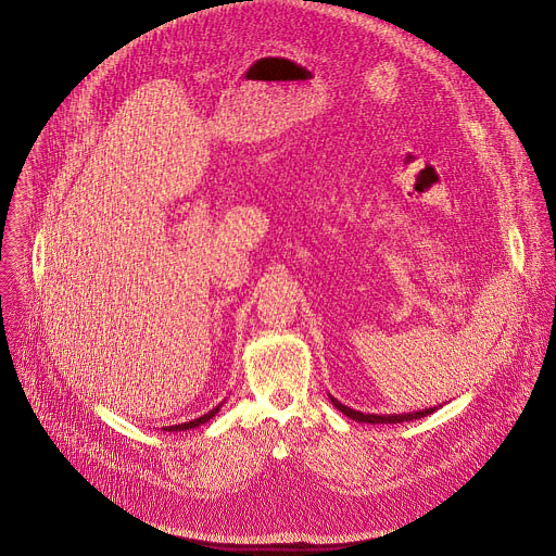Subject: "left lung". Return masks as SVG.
<instances>
[{
	"label": "left lung",
	"instance_id": "left-lung-1",
	"mask_svg": "<svg viewBox=\"0 0 556 556\" xmlns=\"http://www.w3.org/2000/svg\"><path fill=\"white\" fill-rule=\"evenodd\" d=\"M329 400H331V404H333L342 415H346L349 419L359 421V424H404V421H415V419L428 417V415H432L434 410H439V406H434V408H426V410H417V413H404V415H366V413H359V410H353V408L340 404V402L333 400L331 395H329Z\"/></svg>",
	"mask_w": 556,
	"mask_h": 556
}]
</instances>
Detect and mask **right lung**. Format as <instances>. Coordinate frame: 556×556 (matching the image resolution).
<instances>
[{
    "label": "right lung",
    "instance_id": "obj_1",
    "mask_svg": "<svg viewBox=\"0 0 556 556\" xmlns=\"http://www.w3.org/2000/svg\"><path fill=\"white\" fill-rule=\"evenodd\" d=\"M223 404H225V402H223ZM223 404H218V406H216V408H212L207 415H203V417H199V419H194V421H188V424H178V426H167V428H163V430H165V432H182V430H192V428H199V426L207 424L210 419H214V417L220 413Z\"/></svg>",
    "mask_w": 556,
    "mask_h": 556
}]
</instances>
